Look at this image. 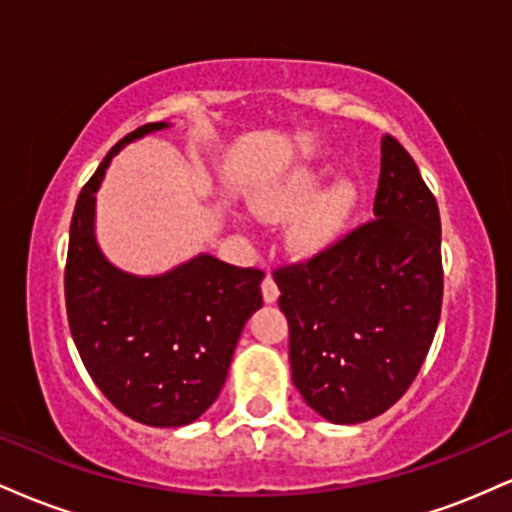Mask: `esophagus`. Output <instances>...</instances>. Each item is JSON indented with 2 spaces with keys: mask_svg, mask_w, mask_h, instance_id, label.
<instances>
[{
  "mask_svg": "<svg viewBox=\"0 0 512 512\" xmlns=\"http://www.w3.org/2000/svg\"><path fill=\"white\" fill-rule=\"evenodd\" d=\"M262 298L267 303H274L279 298V286H276V279L272 274H267L262 279Z\"/></svg>",
  "mask_w": 512,
  "mask_h": 512,
  "instance_id": "1",
  "label": "esophagus"
}]
</instances>
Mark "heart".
Segmentation results:
<instances>
[{
  "label": "heart",
  "mask_w": 512,
  "mask_h": 512,
  "mask_svg": "<svg viewBox=\"0 0 512 512\" xmlns=\"http://www.w3.org/2000/svg\"><path fill=\"white\" fill-rule=\"evenodd\" d=\"M317 187H320V175H315L313 170H296L286 180L260 192L255 197V209L269 221L291 219L315 197ZM358 207H361V192L354 182H337L293 223L289 233L291 248L303 257L330 250L349 231Z\"/></svg>",
  "instance_id": "obj_1"
}]
</instances>
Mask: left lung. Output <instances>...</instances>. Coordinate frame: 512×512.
Returning <instances> with one entry per match:
<instances>
[{
    "label": "left lung",
    "instance_id": "8db88e82",
    "mask_svg": "<svg viewBox=\"0 0 512 512\" xmlns=\"http://www.w3.org/2000/svg\"><path fill=\"white\" fill-rule=\"evenodd\" d=\"M373 216L276 274L293 385L332 424L373 419L409 390L443 305L436 197L392 134Z\"/></svg>",
    "mask_w": 512,
    "mask_h": 512
}]
</instances>
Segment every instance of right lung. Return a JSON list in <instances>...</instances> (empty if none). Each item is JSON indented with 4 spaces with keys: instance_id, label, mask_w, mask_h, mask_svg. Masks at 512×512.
I'll use <instances>...</instances> for the list:
<instances>
[{
    "instance_id": "obj_1",
    "label": "right lung",
    "mask_w": 512,
    "mask_h": 512,
    "mask_svg": "<svg viewBox=\"0 0 512 512\" xmlns=\"http://www.w3.org/2000/svg\"><path fill=\"white\" fill-rule=\"evenodd\" d=\"M149 122L120 139L81 187L69 226L64 298L81 361L110 402L146 426H187L226 383L248 317L262 308L255 267L199 255L161 276L113 267L93 236L96 190L122 146L166 129Z\"/></svg>"
}]
</instances>
